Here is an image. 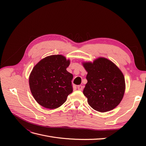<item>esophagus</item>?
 Returning a JSON list of instances; mask_svg holds the SVG:
<instances>
[{
  "label": "esophagus",
  "instance_id": "obj_1",
  "mask_svg": "<svg viewBox=\"0 0 146 146\" xmlns=\"http://www.w3.org/2000/svg\"><path fill=\"white\" fill-rule=\"evenodd\" d=\"M78 89L79 90H82L83 89V86H82V85H78Z\"/></svg>",
  "mask_w": 146,
  "mask_h": 146
}]
</instances>
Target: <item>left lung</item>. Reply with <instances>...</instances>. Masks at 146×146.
<instances>
[{
    "label": "left lung",
    "mask_w": 146,
    "mask_h": 146,
    "mask_svg": "<svg viewBox=\"0 0 146 146\" xmlns=\"http://www.w3.org/2000/svg\"><path fill=\"white\" fill-rule=\"evenodd\" d=\"M70 60L61 55H50L34 66L29 77L33 97L46 108L60 107L72 93L73 76L67 71Z\"/></svg>",
    "instance_id": "8db88e82"
}]
</instances>
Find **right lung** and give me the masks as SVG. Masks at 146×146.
<instances>
[{"mask_svg":"<svg viewBox=\"0 0 146 146\" xmlns=\"http://www.w3.org/2000/svg\"><path fill=\"white\" fill-rule=\"evenodd\" d=\"M88 74L83 94L94 110L107 112L121 102L125 89L122 72L112 61L99 58L93 62L83 63Z\"/></svg>","mask_w":146,"mask_h":146,"instance_id":"obj_1","label":"right lung"}]
</instances>
